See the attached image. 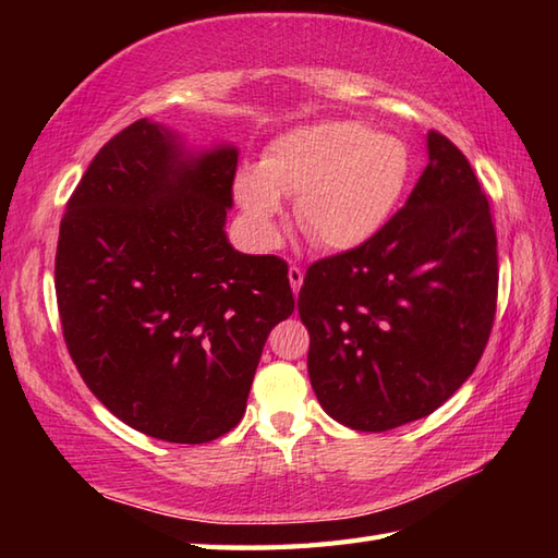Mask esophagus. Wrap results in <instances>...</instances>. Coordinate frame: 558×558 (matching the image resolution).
I'll use <instances>...</instances> for the list:
<instances>
[{"label": "esophagus", "instance_id": "34e87169", "mask_svg": "<svg viewBox=\"0 0 558 558\" xmlns=\"http://www.w3.org/2000/svg\"><path fill=\"white\" fill-rule=\"evenodd\" d=\"M288 278H290L292 292L298 294V292H300V288H302V282H304V270H302L298 264H292V266H290V270H288Z\"/></svg>", "mask_w": 558, "mask_h": 558}]
</instances>
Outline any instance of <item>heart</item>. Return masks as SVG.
I'll return each mask as SVG.
<instances>
[{
    "label": "heart",
    "instance_id": "1",
    "mask_svg": "<svg viewBox=\"0 0 558 558\" xmlns=\"http://www.w3.org/2000/svg\"><path fill=\"white\" fill-rule=\"evenodd\" d=\"M410 180L412 156L400 138L360 122H322L270 144L260 170L236 174L234 192L266 242L282 194L298 196L294 220L314 244L352 252L386 228Z\"/></svg>",
    "mask_w": 558,
    "mask_h": 558
}]
</instances>
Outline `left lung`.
<instances>
[{"instance_id": "8db88e82", "label": "left lung", "mask_w": 558, "mask_h": 558, "mask_svg": "<svg viewBox=\"0 0 558 558\" xmlns=\"http://www.w3.org/2000/svg\"><path fill=\"white\" fill-rule=\"evenodd\" d=\"M426 146L405 206L374 240L312 264L300 290L314 393L357 432L441 408L475 372L494 326L489 201L453 141L429 132Z\"/></svg>"}]
</instances>
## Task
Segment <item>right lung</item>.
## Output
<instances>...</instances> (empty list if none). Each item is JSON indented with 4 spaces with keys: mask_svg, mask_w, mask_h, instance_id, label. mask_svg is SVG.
Here are the masks:
<instances>
[{
    "mask_svg": "<svg viewBox=\"0 0 558 558\" xmlns=\"http://www.w3.org/2000/svg\"><path fill=\"white\" fill-rule=\"evenodd\" d=\"M236 148L186 156L138 120L88 165L59 225L66 350L114 417L170 444L240 424L270 328L294 310L280 256L225 236Z\"/></svg>",
    "mask_w": 558,
    "mask_h": 558,
    "instance_id": "1",
    "label": "right lung"
}]
</instances>
